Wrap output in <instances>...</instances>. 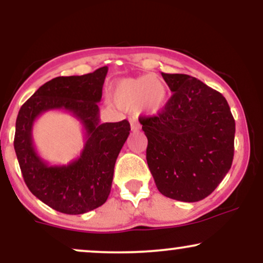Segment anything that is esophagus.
<instances>
[{"instance_id":"1","label":"esophagus","mask_w":263,"mask_h":263,"mask_svg":"<svg viewBox=\"0 0 263 263\" xmlns=\"http://www.w3.org/2000/svg\"><path fill=\"white\" fill-rule=\"evenodd\" d=\"M129 123H131V128L132 131H137V129H140V123H138V121L136 119H131L129 120Z\"/></svg>"}]
</instances>
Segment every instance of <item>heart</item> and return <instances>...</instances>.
Listing matches in <instances>:
<instances>
[{
  "instance_id": "obj_1",
  "label": "heart",
  "mask_w": 263,
  "mask_h": 263,
  "mask_svg": "<svg viewBox=\"0 0 263 263\" xmlns=\"http://www.w3.org/2000/svg\"><path fill=\"white\" fill-rule=\"evenodd\" d=\"M111 98L123 110H135L148 115L161 112L168 100L164 81L157 75H142L117 81L111 89Z\"/></svg>"
}]
</instances>
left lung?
Wrapping results in <instances>:
<instances>
[{"label":"left lung","instance_id":"obj_1","mask_svg":"<svg viewBox=\"0 0 263 263\" xmlns=\"http://www.w3.org/2000/svg\"><path fill=\"white\" fill-rule=\"evenodd\" d=\"M173 95L157 116L142 117L146 158L164 197L203 200L234 159L235 120L224 96L185 74L162 73Z\"/></svg>","mask_w":263,"mask_h":263}]
</instances>
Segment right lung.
Returning <instances> with one entry per match:
<instances>
[{
    "label": "right lung",
    "mask_w": 263,
    "mask_h": 263,
    "mask_svg": "<svg viewBox=\"0 0 263 263\" xmlns=\"http://www.w3.org/2000/svg\"><path fill=\"white\" fill-rule=\"evenodd\" d=\"M106 74L107 66H102L80 77L54 78L39 87L18 112L13 144L23 179L33 195L60 213H87L101 206L110 194L115 163L131 127L127 120L100 123L98 102ZM49 109L68 110L86 131L81 157L66 166H49L32 144V123Z\"/></svg>",
    "instance_id": "add662e5"
}]
</instances>
